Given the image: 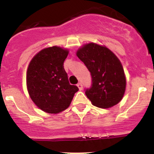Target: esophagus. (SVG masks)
<instances>
[{
	"mask_svg": "<svg viewBox=\"0 0 154 154\" xmlns=\"http://www.w3.org/2000/svg\"><path fill=\"white\" fill-rule=\"evenodd\" d=\"M77 86H78V88L79 90H82V85L81 82H79V83L77 84Z\"/></svg>",
	"mask_w": 154,
	"mask_h": 154,
	"instance_id": "esophagus-1",
	"label": "esophagus"
}]
</instances>
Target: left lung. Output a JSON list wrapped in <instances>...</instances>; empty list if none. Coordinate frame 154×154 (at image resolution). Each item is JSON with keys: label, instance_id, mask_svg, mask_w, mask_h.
Returning <instances> with one entry per match:
<instances>
[{"label": "left lung", "instance_id": "1", "mask_svg": "<svg viewBox=\"0 0 154 154\" xmlns=\"http://www.w3.org/2000/svg\"><path fill=\"white\" fill-rule=\"evenodd\" d=\"M76 55L91 73L92 86L85 95L92 105L107 109L119 103L124 96L126 80L116 55L106 46L92 42L79 48Z\"/></svg>", "mask_w": 154, "mask_h": 154}]
</instances>
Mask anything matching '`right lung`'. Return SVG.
<instances>
[{
  "mask_svg": "<svg viewBox=\"0 0 154 154\" xmlns=\"http://www.w3.org/2000/svg\"><path fill=\"white\" fill-rule=\"evenodd\" d=\"M69 50L58 46L41 50L27 70V89L31 100L48 113H58L70 106L79 89L70 85L64 62Z\"/></svg>",
  "mask_w": 154,
  "mask_h": 154,
  "instance_id": "add662e5",
  "label": "right lung"
}]
</instances>
